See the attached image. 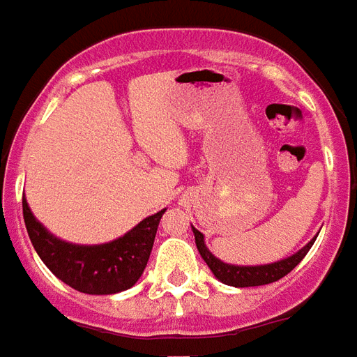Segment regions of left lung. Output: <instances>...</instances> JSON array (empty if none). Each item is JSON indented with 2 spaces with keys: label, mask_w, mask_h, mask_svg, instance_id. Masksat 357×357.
<instances>
[{
  "label": "left lung",
  "mask_w": 357,
  "mask_h": 357,
  "mask_svg": "<svg viewBox=\"0 0 357 357\" xmlns=\"http://www.w3.org/2000/svg\"><path fill=\"white\" fill-rule=\"evenodd\" d=\"M192 230H194V238H196L197 251L202 255V259L207 262L211 272L215 274L218 282L232 285V287H257V285H266V283L282 280L283 275H287L298 262L303 261L306 253L310 251V247L314 245V241H316V238H314L301 251H296L295 255H291L283 261L272 262V264H259V266H236V264H226L220 259H217L205 247L204 234L196 230L194 226H192Z\"/></svg>",
  "instance_id": "8db88e82"
}]
</instances>
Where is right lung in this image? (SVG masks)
Segmentation results:
<instances>
[{
  "mask_svg": "<svg viewBox=\"0 0 357 357\" xmlns=\"http://www.w3.org/2000/svg\"><path fill=\"white\" fill-rule=\"evenodd\" d=\"M165 209L144 218L132 230L102 245H75L54 238L36 220L22 196L24 225L45 266L59 280L87 295H114L132 287L144 272L161 215Z\"/></svg>",
  "mask_w": 357,
  "mask_h": 357,
  "instance_id": "1",
  "label": "right lung"
}]
</instances>
